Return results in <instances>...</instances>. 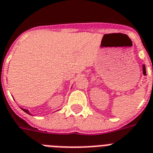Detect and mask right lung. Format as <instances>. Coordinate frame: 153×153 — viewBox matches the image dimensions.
Returning a JSON list of instances; mask_svg holds the SVG:
<instances>
[{
  "instance_id": "1",
  "label": "right lung",
  "mask_w": 153,
  "mask_h": 153,
  "mask_svg": "<svg viewBox=\"0 0 153 153\" xmlns=\"http://www.w3.org/2000/svg\"><path fill=\"white\" fill-rule=\"evenodd\" d=\"M22 110H23V111H24L25 112H26V113H27V114H29V115H30V112H29V111H28V110H27V109L22 108Z\"/></svg>"
}]
</instances>
